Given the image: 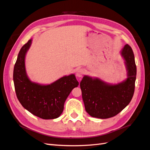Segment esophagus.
I'll list each match as a JSON object with an SVG mask.
<instances>
[{"instance_id": "esophagus-1", "label": "esophagus", "mask_w": 150, "mask_h": 150, "mask_svg": "<svg viewBox=\"0 0 150 150\" xmlns=\"http://www.w3.org/2000/svg\"><path fill=\"white\" fill-rule=\"evenodd\" d=\"M84 73V71L83 69H79L77 70L76 71V76L77 77H79V78H81V77H82Z\"/></svg>"}]
</instances>
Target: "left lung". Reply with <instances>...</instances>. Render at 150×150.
<instances>
[{
    "mask_svg": "<svg viewBox=\"0 0 150 150\" xmlns=\"http://www.w3.org/2000/svg\"><path fill=\"white\" fill-rule=\"evenodd\" d=\"M125 59L127 78L112 84L99 78L84 76L80 83L85 110L92 117L106 119L120 112L132 99L137 76V66L133 50L126 44L121 51Z\"/></svg>",
    "mask_w": 150,
    "mask_h": 150,
    "instance_id": "1",
    "label": "left lung"
}]
</instances>
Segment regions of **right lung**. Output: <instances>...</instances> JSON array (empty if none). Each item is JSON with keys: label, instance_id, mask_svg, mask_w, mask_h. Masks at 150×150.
<instances>
[{"label": "right lung", "instance_id": "obj_1", "mask_svg": "<svg viewBox=\"0 0 150 150\" xmlns=\"http://www.w3.org/2000/svg\"><path fill=\"white\" fill-rule=\"evenodd\" d=\"M31 43L32 39L22 47L13 68L17 97L22 106L33 115L44 120L56 119L62 114L67 98L79 83L74 74L63 76L47 85L31 81L25 66V55Z\"/></svg>", "mask_w": 150, "mask_h": 150}]
</instances>
